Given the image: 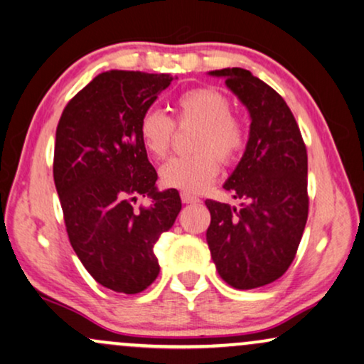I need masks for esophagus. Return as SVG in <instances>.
Segmentation results:
<instances>
[{
  "instance_id": "1",
  "label": "esophagus",
  "mask_w": 364,
  "mask_h": 364,
  "mask_svg": "<svg viewBox=\"0 0 364 364\" xmlns=\"http://www.w3.org/2000/svg\"><path fill=\"white\" fill-rule=\"evenodd\" d=\"M181 201H183V203H186V205H193V203H198V201H200V198L193 196L191 193L183 191V193H181Z\"/></svg>"
}]
</instances>
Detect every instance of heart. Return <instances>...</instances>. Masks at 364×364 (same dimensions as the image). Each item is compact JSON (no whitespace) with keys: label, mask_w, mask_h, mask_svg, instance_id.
Segmentation results:
<instances>
[{"label":"heart","mask_w":364,"mask_h":364,"mask_svg":"<svg viewBox=\"0 0 364 364\" xmlns=\"http://www.w3.org/2000/svg\"><path fill=\"white\" fill-rule=\"evenodd\" d=\"M178 124H198L193 139L196 153L176 156L159 169L161 183L174 190L200 193L220 173V159L231 163L246 146V128L231 113V103L215 88H193L173 101ZM174 121L159 109L144 111L139 119V139L154 159H163L171 148Z\"/></svg>","instance_id":"b5f03b06"}]
</instances>
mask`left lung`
Segmentation results:
<instances>
[{
    "mask_svg": "<svg viewBox=\"0 0 364 364\" xmlns=\"http://www.w3.org/2000/svg\"><path fill=\"white\" fill-rule=\"evenodd\" d=\"M250 111L246 151L225 183L241 208L206 200L213 263L236 289L281 278L296 256L308 220V154L299 126L281 96L243 68L211 71Z\"/></svg>",
    "mask_w": 364,
    "mask_h": 364,
    "instance_id": "1",
    "label": "left lung"
}]
</instances>
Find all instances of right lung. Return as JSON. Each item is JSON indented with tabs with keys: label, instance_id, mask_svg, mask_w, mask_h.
<instances>
[{
	"label": "right lung",
	"instance_id": "1",
	"mask_svg": "<svg viewBox=\"0 0 364 364\" xmlns=\"http://www.w3.org/2000/svg\"><path fill=\"white\" fill-rule=\"evenodd\" d=\"M171 81L164 73H101L73 96L56 128L53 176L68 238L86 271L116 293H141L156 279L154 243L181 210L176 190H156L138 132ZM138 194L154 201L134 212Z\"/></svg>",
	"mask_w": 364,
	"mask_h": 364
}]
</instances>
